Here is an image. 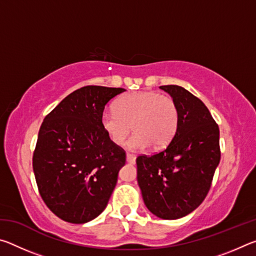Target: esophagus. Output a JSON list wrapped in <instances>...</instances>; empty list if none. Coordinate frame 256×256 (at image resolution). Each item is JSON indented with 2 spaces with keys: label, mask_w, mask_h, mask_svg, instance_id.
I'll return each instance as SVG.
<instances>
[{
  "label": "esophagus",
  "mask_w": 256,
  "mask_h": 256,
  "mask_svg": "<svg viewBox=\"0 0 256 256\" xmlns=\"http://www.w3.org/2000/svg\"><path fill=\"white\" fill-rule=\"evenodd\" d=\"M136 154H126V162L130 164H136Z\"/></svg>",
  "instance_id": "esophagus-1"
}]
</instances>
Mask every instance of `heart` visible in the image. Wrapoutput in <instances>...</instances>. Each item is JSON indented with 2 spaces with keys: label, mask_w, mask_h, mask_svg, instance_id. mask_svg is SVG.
Masks as SVG:
<instances>
[{
  "label": "heart",
  "mask_w": 256,
  "mask_h": 256,
  "mask_svg": "<svg viewBox=\"0 0 256 256\" xmlns=\"http://www.w3.org/2000/svg\"><path fill=\"white\" fill-rule=\"evenodd\" d=\"M180 112L174 99L152 90L124 94L115 102V110L102 112L100 125L112 144L122 146L133 128L128 148L162 149L170 144L178 130Z\"/></svg>",
  "instance_id": "1"
}]
</instances>
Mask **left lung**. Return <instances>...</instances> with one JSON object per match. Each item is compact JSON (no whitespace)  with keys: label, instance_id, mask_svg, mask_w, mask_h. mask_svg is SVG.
<instances>
[{"label":"left lung","instance_id":"obj_1","mask_svg":"<svg viewBox=\"0 0 256 256\" xmlns=\"http://www.w3.org/2000/svg\"><path fill=\"white\" fill-rule=\"evenodd\" d=\"M180 112L178 130L164 150L136 158L138 183L154 216L178 219L201 204L220 162L219 126L209 110L183 86H160Z\"/></svg>","mask_w":256,"mask_h":256}]
</instances>
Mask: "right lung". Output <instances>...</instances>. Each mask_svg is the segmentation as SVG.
<instances>
[{
	"mask_svg": "<svg viewBox=\"0 0 256 256\" xmlns=\"http://www.w3.org/2000/svg\"><path fill=\"white\" fill-rule=\"evenodd\" d=\"M124 92L82 86L42 123L32 156L34 178L42 201L64 222H88L107 206L126 154L107 138L100 116L106 104Z\"/></svg>",
	"mask_w": 256,
	"mask_h": 256,
	"instance_id": "obj_1",
	"label": "right lung"
}]
</instances>
